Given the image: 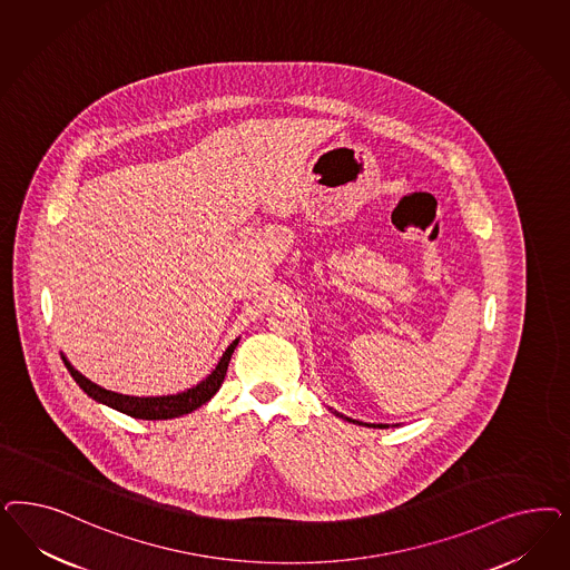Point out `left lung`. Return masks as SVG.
<instances>
[{"label": "left lung", "instance_id": "left-lung-1", "mask_svg": "<svg viewBox=\"0 0 570 570\" xmlns=\"http://www.w3.org/2000/svg\"><path fill=\"white\" fill-rule=\"evenodd\" d=\"M340 415V413H337ZM340 417H344V415H340ZM344 420H348V422H354V420H350V417H344ZM365 425H368V423H365ZM380 428H386V425H380Z\"/></svg>", "mask_w": 570, "mask_h": 570}]
</instances>
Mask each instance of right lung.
I'll return each instance as SVG.
<instances>
[{
  "label": "right lung",
  "mask_w": 570,
  "mask_h": 570,
  "mask_svg": "<svg viewBox=\"0 0 570 570\" xmlns=\"http://www.w3.org/2000/svg\"><path fill=\"white\" fill-rule=\"evenodd\" d=\"M237 344H239V337L228 348L224 350L216 368L197 386L188 387V390L178 392V394H167V396H128V394L110 392L107 387H100L98 384L90 382L86 375H81L65 358V354H62V361H65V365L69 368L75 382L96 403L107 404L110 409L121 411V413H126L129 417H136V420H171V417H180V415H186V413L199 409L202 404L207 403L220 390L226 368L230 363V356L237 348Z\"/></svg>",
  "instance_id": "add662e5"
}]
</instances>
